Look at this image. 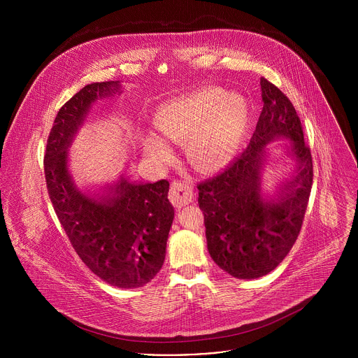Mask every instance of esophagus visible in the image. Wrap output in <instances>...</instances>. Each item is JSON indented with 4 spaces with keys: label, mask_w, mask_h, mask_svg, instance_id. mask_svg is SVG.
Listing matches in <instances>:
<instances>
[{
    "label": "esophagus",
    "mask_w": 358,
    "mask_h": 358,
    "mask_svg": "<svg viewBox=\"0 0 358 358\" xmlns=\"http://www.w3.org/2000/svg\"><path fill=\"white\" fill-rule=\"evenodd\" d=\"M169 198L176 208H181L184 206H188L194 199V192L189 184L184 181H174L170 187Z\"/></svg>",
    "instance_id": "1"
}]
</instances>
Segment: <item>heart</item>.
I'll use <instances>...</instances> for the list:
<instances>
[{"mask_svg":"<svg viewBox=\"0 0 358 358\" xmlns=\"http://www.w3.org/2000/svg\"><path fill=\"white\" fill-rule=\"evenodd\" d=\"M248 116V105L239 94L208 87L163 106L155 126L169 141H189L188 156L198 169L217 171L235 157ZM144 150L157 160L169 156V147L156 137L144 141Z\"/></svg>","mask_w":358,"mask_h":358,"instance_id":"b5f03b06","label":"heart"}]
</instances>
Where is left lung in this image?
Instances as JSON below:
<instances>
[{
  "instance_id": "obj_1",
  "label": "left lung",
  "mask_w": 358,
  "mask_h": 358,
  "mask_svg": "<svg viewBox=\"0 0 358 358\" xmlns=\"http://www.w3.org/2000/svg\"><path fill=\"white\" fill-rule=\"evenodd\" d=\"M264 108L250 143L221 174L198 184L208 252L214 262L238 279L272 272L294 245L313 184L310 148L304 144L300 119L287 96L261 79ZM276 138L290 139L299 169L278 194H260L263 148Z\"/></svg>"
}]
</instances>
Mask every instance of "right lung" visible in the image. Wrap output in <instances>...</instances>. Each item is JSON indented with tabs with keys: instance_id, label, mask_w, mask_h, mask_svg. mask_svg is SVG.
<instances>
[{
	"instance_id": "obj_1",
	"label": "right lung",
	"mask_w": 358,
	"mask_h": 358,
	"mask_svg": "<svg viewBox=\"0 0 358 358\" xmlns=\"http://www.w3.org/2000/svg\"><path fill=\"white\" fill-rule=\"evenodd\" d=\"M119 90V82L86 85L59 109L46 141L43 170L48 194L73 249L101 280L141 287L155 278L166 258L174 208L170 182L134 184L124 178L101 198L78 189L66 155L93 101Z\"/></svg>"
}]
</instances>
